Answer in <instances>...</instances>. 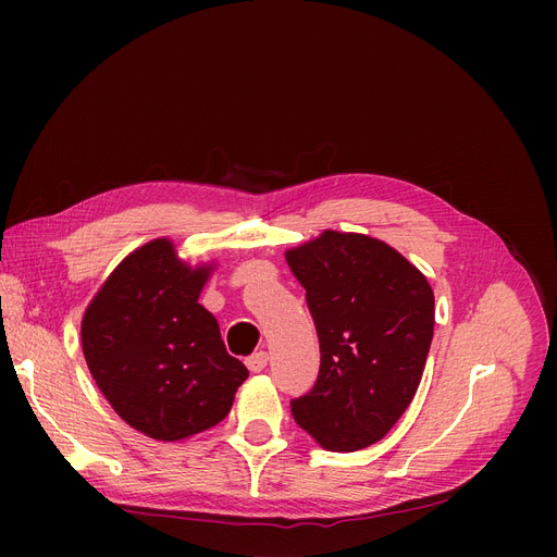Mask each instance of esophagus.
<instances>
[{
    "mask_svg": "<svg viewBox=\"0 0 557 557\" xmlns=\"http://www.w3.org/2000/svg\"><path fill=\"white\" fill-rule=\"evenodd\" d=\"M267 363H269V355L267 352H255L252 357L246 359V366H248L250 372H261L263 368H267Z\"/></svg>",
    "mask_w": 557,
    "mask_h": 557,
    "instance_id": "34e87169",
    "label": "esophagus"
}]
</instances>
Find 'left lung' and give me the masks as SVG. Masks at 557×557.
Returning <instances> with one entry per match:
<instances>
[{
    "label": "left lung",
    "mask_w": 557,
    "mask_h": 557,
    "mask_svg": "<svg viewBox=\"0 0 557 557\" xmlns=\"http://www.w3.org/2000/svg\"><path fill=\"white\" fill-rule=\"evenodd\" d=\"M307 290L320 343L313 388L290 401L296 422L330 451L366 449L413 401L433 338L426 277L388 244L325 230L286 250Z\"/></svg>",
    "instance_id": "8db88e82"
}]
</instances>
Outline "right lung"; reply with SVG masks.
Instances as JSON below:
<instances>
[{
	"mask_svg": "<svg viewBox=\"0 0 557 557\" xmlns=\"http://www.w3.org/2000/svg\"><path fill=\"white\" fill-rule=\"evenodd\" d=\"M210 263L191 269L169 239L133 250L81 323L87 368L124 422L175 443L219 424L246 382L216 318L198 305Z\"/></svg>",
	"mask_w": 557,
	"mask_h": 557,
	"instance_id": "1",
	"label": "right lung"
}]
</instances>
